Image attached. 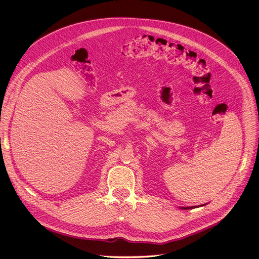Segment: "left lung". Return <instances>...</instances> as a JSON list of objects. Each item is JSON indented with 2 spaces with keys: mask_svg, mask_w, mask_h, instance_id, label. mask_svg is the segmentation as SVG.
I'll return each mask as SVG.
<instances>
[{
  "mask_svg": "<svg viewBox=\"0 0 259 259\" xmlns=\"http://www.w3.org/2000/svg\"><path fill=\"white\" fill-rule=\"evenodd\" d=\"M202 205H204V204H202ZM202 205H198V206H194V207H199V206H202ZM191 208H193V206H190V207H183V209H191Z\"/></svg>",
  "mask_w": 259,
  "mask_h": 259,
  "instance_id": "obj_1",
  "label": "left lung"
}]
</instances>
